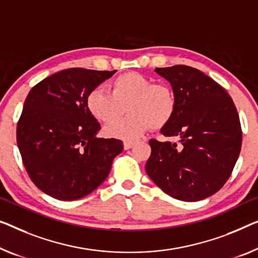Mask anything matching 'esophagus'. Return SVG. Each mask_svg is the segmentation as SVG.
I'll use <instances>...</instances> for the list:
<instances>
[{
  "instance_id": "esophagus-1",
  "label": "esophagus",
  "mask_w": 258,
  "mask_h": 258,
  "mask_svg": "<svg viewBox=\"0 0 258 258\" xmlns=\"http://www.w3.org/2000/svg\"><path fill=\"white\" fill-rule=\"evenodd\" d=\"M134 145H136V144H134V142H132V141H125L124 142V148L130 149V148H132Z\"/></svg>"
}]
</instances>
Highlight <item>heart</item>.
<instances>
[{"instance_id":"1","label":"heart","mask_w":258,"mask_h":258,"mask_svg":"<svg viewBox=\"0 0 258 258\" xmlns=\"http://www.w3.org/2000/svg\"><path fill=\"white\" fill-rule=\"evenodd\" d=\"M89 113L96 120L110 122L124 112L127 117L111 122L105 127L109 137L136 141L149 128L161 130L171 122L177 112L175 90L167 83H154L152 79L136 72L114 78L109 91L96 87L86 98Z\"/></svg>"}]
</instances>
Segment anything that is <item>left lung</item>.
I'll use <instances>...</instances> for the list:
<instances>
[{"instance_id":"1","label":"left lung","mask_w":258,"mask_h":258,"mask_svg":"<svg viewBox=\"0 0 258 258\" xmlns=\"http://www.w3.org/2000/svg\"><path fill=\"white\" fill-rule=\"evenodd\" d=\"M177 97V112L161 128L179 145L152 139L146 172L163 192L183 202L214 195L227 182L242 144L239 114L220 84L198 69L184 64L156 68Z\"/></svg>"}]
</instances>
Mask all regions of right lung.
I'll return each instance as SVG.
<instances>
[{"instance_id":"add662e5","label":"right lung","mask_w":258,"mask_h":258,"mask_svg":"<svg viewBox=\"0 0 258 258\" xmlns=\"http://www.w3.org/2000/svg\"><path fill=\"white\" fill-rule=\"evenodd\" d=\"M114 73L69 68L30 90L17 124V146L31 180L46 195L60 201L89 195L122 152L120 140L96 137L101 125L86 105L89 91Z\"/></svg>"}]
</instances>
